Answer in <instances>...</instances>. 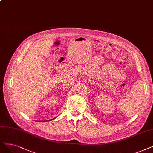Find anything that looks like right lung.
Returning a JSON list of instances; mask_svg holds the SVG:
<instances>
[{
	"mask_svg": "<svg viewBox=\"0 0 153 153\" xmlns=\"http://www.w3.org/2000/svg\"><path fill=\"white\" fill-rule=\"evenodd\" d=\"M52 120V119H50V120H49V121H50V120Z\"/></svg>",
	"mask_w": 153,
	"mask_h": 153,
	"instance_id": "obj_1",
	"label": "right lung"
}]
</instances>
